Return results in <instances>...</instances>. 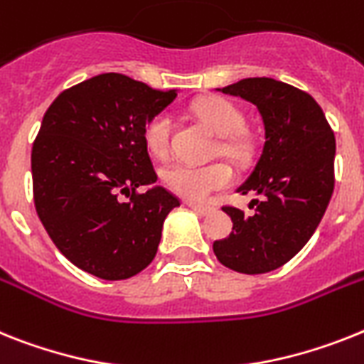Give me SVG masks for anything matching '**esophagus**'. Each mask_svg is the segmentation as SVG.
<instances>
[{
	"instance_id": "obj_1",
	"label": "esophagus",
	"mask_w": 364,
	"mask_h": 364,
	"mask_svg": "<svg viewBox=\"0 0 364 364\" xmlns=\"http://www.w3.org/2000/svg\"><path fill=\"white\" fill-rule=\"evenodd\" d=\"M188 207H191L192 210H196V213H200V215H210L213 210H215V207L213 205H200V203H194V201H188L187 203Z\"/></svg>"
}]
</instances>
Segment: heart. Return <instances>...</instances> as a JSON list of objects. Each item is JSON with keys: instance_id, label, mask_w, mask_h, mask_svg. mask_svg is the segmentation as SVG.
Here are the masks:
<instances>
[{"instance_id": "heart-1", "label": "heart", "mask_w": 364, "mask_h": 364, "mask_svg": "<svg viewBox=\"0 0 364 364\" xmlns=\"http://www.w3.org/2000/svg\"><path fill=\"white\" fill-rule=\"evenodd\" d=\"M192 112L198 120L213 129L218 136H224L222 151L229 157H242L248 151V142L239 135L244 125V116L237 105L218 96H207L192 105ZM172 118L166 112L154 116L144 127V142L157 157H164L170 149ZM163 183L168 188L187 200H205L210 192L225 188L233 181V172L225 163L168 164L161 172Z\"/></svg>"}]
</instances>
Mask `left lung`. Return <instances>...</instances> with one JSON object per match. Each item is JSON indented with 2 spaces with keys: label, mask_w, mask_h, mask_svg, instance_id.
<instances>
[{
  "label": "left lung",
  "mask_w": 364,
  "mask_h": 364,
  "mask_svg": "<svg viewBox=\"0 0 364 364\" xmlns=\"http://www.w3.org/2000/svg\"><path fill=\"white\" fill-rule=\"evenodd\" d=\"M257 107L264 125L261 157L239 194L253 192V213L224 207L233 231L215 240L224 267L267 274L283 267L318 228L335 187V135L320 105L300 88L270 77H250L218 88Z\"/></svg>",
  "instance_id": "1"
}]
</instances>
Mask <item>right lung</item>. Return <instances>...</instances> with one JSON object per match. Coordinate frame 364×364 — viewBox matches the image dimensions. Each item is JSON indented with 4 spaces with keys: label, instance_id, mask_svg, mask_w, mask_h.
I'll use <instances>...</instances> for the list:
<instances>
[{
    "label": "right lung",
    "instance_id": "obj_1",
    "mask_svg": "<svg viewBox=\"0 0 364 364\" xmlns=\"http://www.w3.org/2000/svg\"><path fill=\"white\" fill-rule=\"evenodd\" d=\"M122 73H100L64 90L46 111L31 151L42 225L64 257L107 281L154 261L168 213L179 200L154 185L144 127L176 100ZM118 193L132 198L117 200Z\"/></svg>",
    "mask_w": 364,
    "mask_h": 364
}]
</instances>
